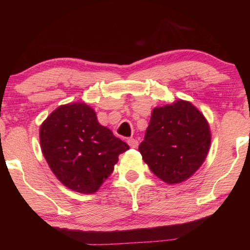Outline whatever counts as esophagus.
<instances>
[{
  "mask_svg": "<svg viewBox=\"0 0 250 250\" xmlns=\"http://www.w3.org/2000/svg\"><path fill=\"white\" fill-rule=\"evenodd\" d=\"M127 143L129 145V146H131V148H138V146H139V141L136 139H133V138H131V139H128L127 140Z\"/></svg>",
  "mask_w": 250,
  "mask_h": 250,
  "instance_id": "1",
  "label": "esophagus"
}]
</instances>
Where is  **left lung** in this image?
<instances>
[{
	"label": "left lung",
	"instance_id": "obj_1",
	"mask_svg": "<svg viewBox=\"0 0 250 250\" xmlns=\"http://www.w3.org/2000/svg\"><path fill=\"white\" fill-rule=\"evenodd\" d=\"M209 146V126L204 115L192 104L180 100L153 109L139 151L157 177L175 184L199 168Z\"/></svg>",
	"mask_w": 250,
	"mask_h": 250
}]
</instances>
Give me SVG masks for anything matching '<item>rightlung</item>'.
Instances as JSON below:
<instances>
[{
    "instance_id": "obj_1",
    "label": "right lung",
    "mask_w": 250,
    "mask_h": 250,
    "mask_svg": "<svg viewBox=\"0 0 250 250\" xmlns=\"http://www.w3.org/2000/svg\"><path fill=\"white\" fill-rule=\"evenodd\" d=\"M40 141L57 179L81 193L97 192L118 156L129 149L99 124L93 109L81 102L57 108L41 126Z\"/></svg>"
}]
</instances>
